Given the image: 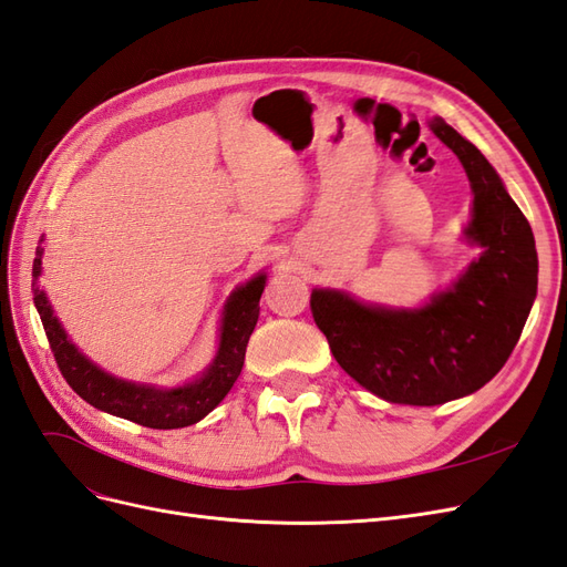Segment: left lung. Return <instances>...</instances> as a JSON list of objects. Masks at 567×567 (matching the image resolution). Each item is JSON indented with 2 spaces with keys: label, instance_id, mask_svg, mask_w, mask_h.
Wrapping results in <instances>:
<instances>
[{
  "label": "left lung",
  "instance_id": "8db88e82",
  "mask_svg": "<svg viewBox=\"0 0 567 567\" xmlns=\"http://www.w3.org/2000/svg\"><path fill=\"white\" fill-rule=\"evenodd\" d=\"M431 130L471 179L466 236L483 255L421 310H385L331 288L310 298L336 362L369 392L414 406L466 398L502 371L537 298L539 269L529 221L487 158L442 117Z\"/></svg>",
  "mask_w": 567,
  "mask_h": 567
}]
</instances>
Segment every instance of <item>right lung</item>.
Here are the masks:
<instances>
[{
	"mask_svg": "<svg viewBox=\"0 0 567 567\" xmlns=\"http://www.w3.org/2000/svg\"><path fill=\"white\" fill-rule=\"evenodd\" d=\"M42 250L44 248L38 246V257L32 262V296H35L32 300H35L44 333L49 338V348L54 352L61 375L84 402L106 411V414L146 427H156V431H173V427L198 423L225 400V394L231 390L238 373L244 369L248 340L257 317H260V298L267 284L265 274H257V277L238 286L229 296L225 305V317H221L217 354L200 379L182 388L161 390L153 385L120 381L115 375H109L106 371L94 367L87 357L78 352L54 317L44 290L38 286V277L42 274Z\"/></svg>",
	"mask_w": 567,
	"mask_h": 567,
	"instance_id": "right-lung-1",
	"label": "right lung"
}]
</instances>
